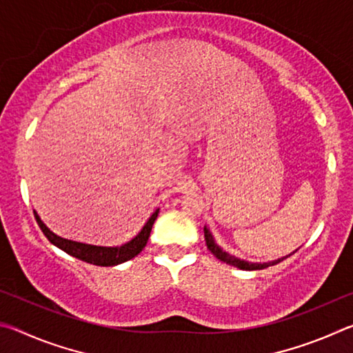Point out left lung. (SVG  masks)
Wrapping results in <instances>:
<instances>
[{
    "label": "left lung",
    "mask_w": 353,
    "mask_h": 353,
    "mask_svg": "<svg viewBox=\"0 0 353 353\" xmlns=\"http://www.w3.org/2000/svg\"><path fill=\"white\" fill-rule=\"evenodd\" d=\"M204 238H205V244H207V248H208V250H210V252L216 256L218 260H221V261H224V263H227V265H230V266H235V268H238V270H244V271H256V270H265V268H268V266H272V265H277V263H280V261H283L286 256H290V255H292L296 252H292V254H290V255H286V256H282V259H277V260H272V261H266V263H254V261H246V260H241V259H236V256H234V255H230V254H227L225 250H223L221 249L216 243H214V238H213V235H212V232L207 229V227H204Z\"/></svg>",
    "instance_id": "left-lung-1"
}]
</instances>
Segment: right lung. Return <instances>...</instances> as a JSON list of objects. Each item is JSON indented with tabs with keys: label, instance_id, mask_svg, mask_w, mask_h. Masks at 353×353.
Here are the masks:
<instances>
[{
	"label": "right lung",
	"instance_id": "add662e5",
	"mask_svg": "<svg viewBox=\"0 0 353 353\" xmlns=\"http://www.w3.org/2000/svg\"><path fill=\"white\" fill-rule=\"evenodd\" d=\"M159 210L160 208H157V210L149 216L146 224L143 225V229L132 238V240L121 244V246H94V244H85V243L67 240V238L59 236L54 234V232L48 229L35 210H34V216L37 219L39 227L48 240H50V243L54 244L56 248L62 249L63 252H67L71 256H76V259H79L82 261L90 263V265L115 266V265H119V263H124L130 259H134V256L139 255L141 250L145 249L146 243L149 240V235H151L154 221L159 216Z\"/></svg>",
	"mask_w": 353,
	"mask_h": 353
}]
</instances>
